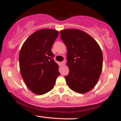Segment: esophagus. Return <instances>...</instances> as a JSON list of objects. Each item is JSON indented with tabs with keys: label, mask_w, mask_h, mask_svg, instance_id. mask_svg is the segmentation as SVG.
<instances>
[{
	"label": "esophagus",
	"mask_w": 121,
	"mask_h": 121,
	"mask_svg": "<svg viewBox=\"0 0 121 121\" xmlns=\"http://www.w3.org/2000/svg\"><path fill=\"white\" fill-rule=\"evenodd\" d=\"M61 64L62 66H64L65 64V61H63L61 62Z\"/></svg>",
	"instance_id": "obj_1"
}]
</instances>
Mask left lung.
<instances>
[{
    "instance_id": "left-lung-1",
    "label": "left lung",
    "mask_w": 121,
    "mask_h": 121,
    "mask_svg": "<svg viewBox=\"0 0 121 121\" xmlns=\"http://www.w3.org/2000/svg\"><path fill=\"white\" fill-rule=\"evenodd\" d=\"M61 39L68 50L65 76L66 84L78 93H85L95 86L102 69L103 56L97 41L81 30L66 29L60 31Z\"/></svg>"
}]
</instances>
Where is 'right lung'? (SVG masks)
<instances>
[{
    "mask_svg": "<svg viewBox=\"0 0 121 121\" xmlns=\"http://www.w3.org/2000/svg\"><path fill=\"white\" fill-rule=\"evenodd\" d=\"M58 36L59 32L55 30H38L28 37L20 49L21 74L29 89L37 95L51 91L60 74L51 51Z\"/></svg>",
    "mask_w": 121,
    "mask_h": 121,
    "instance_id": "1",
    "label": "right lung"
}]
</instances>
